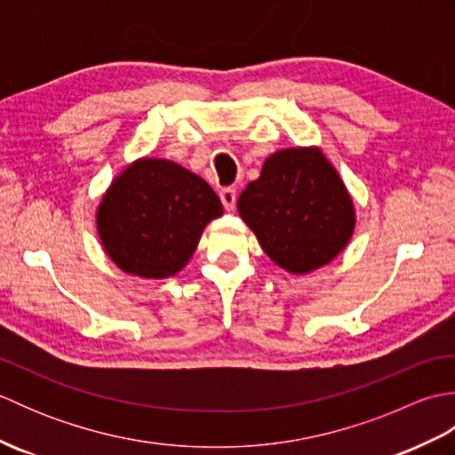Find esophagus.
Listing matches in <instances>:
<instances>
[{"label": "esophagus", "instance_id": "34e87169", "mask_svg": "<svg viewBox=\"0 0 455 455\" xmlns=\"http://www.w3.org/2000/svg\"><path fill=\"white\" fill-rule=\"evenodd\" d=\"M220 201H222V207L227 211H233L236 205V189L235 188H222L220 189Z\"/></svg>", "mask_w": 455, "mask_h": 455}]
</instances>
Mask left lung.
<instances>
[{"mask_svg": "<svg viewBox=\"0 0 455 455\" xmlns=\"http://www.w3.org/2000/svg\"><path fill=\"white\" fill-rule=\"evenodd\" d=\"M238 212L264 252L287 272L307 274L340 252L354 205L336 170L313 148L272 154L238 197Z\"/></svg>", "mask_w": 455, "mask_h": 455, "instance_id": "obj_1", "label": "left lung"}]
</instances>
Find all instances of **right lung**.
<instances>
[{
  "instance_id": "add662e5",
  "label": "right lung",
  "mask_w": 455,
  "mask_h": 455,
  "mask_svg": "<svg viewBox=\"0 0 455 455\" xmlns=\"http://www.w3.org/2000/svg\"><path fill=\"white\" fill-rule=\"evenodd\" d=\"M220 215V199L205 180L170 160H139L105 193L98 230L121 269L160 279L188 264L203 228Z\"/></svg>"
}]
</instances>
